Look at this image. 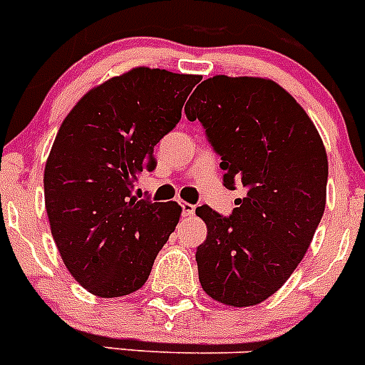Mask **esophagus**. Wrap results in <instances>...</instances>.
<instances>
[{
    "instance_id": "1",
    "label": "esophagus",
    "mask_w": 365,
    "mask_h": 365,
    "mask_svg": "<svg viewBox=\"0 0 365 365\" xmlns=\"http://www.w3.org/2000/svg\"><path fill=\"white\" fill-rule=\"evenodd\" d=\"M180 208H182V215L190 217V215L195 214V206L190 205V202H180Z\"/></svg>"
}]
</instances>
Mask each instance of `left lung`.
I'll return each instance as SVG.
<instances>
[{
    "mask_svg": "<svg viewBox=\"0 0 365 365\" xmlns=\"http://www.w3.org/2000/svg\"><path fill=\"white\" fill-rule=\"evenodd\" d=\"M206 130L222 185L247 190L230 217L195 214L208 234L195 261L202 291L230 307L265 302L291 278L325 210L327 153L302 106L272 80L208 78L185 108Z\"/></svg>",
    "mask_w": 365,
    "mask_h": 365,
    "instance_id": "obj_1",
    "label": "left lung"
}]
</instances>
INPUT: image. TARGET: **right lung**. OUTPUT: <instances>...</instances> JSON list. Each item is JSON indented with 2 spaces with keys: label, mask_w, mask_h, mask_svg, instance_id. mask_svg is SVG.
<instances>
[{
  "label": "right lung",
  "mask_w": 365,
  "mask_h": 365,
  "mask_svg": "<svg viewBox=\"0 0 365 365\" xmlns=\"http://www.w3.org/2000/svg\"><path fill=\"white\" fill-rule=\"evenodd\" d=\"M199 80L135 67L93 87L60 125L45 164V208L67 270L91 294L138 291L175 230L182 208L140 199L135 182L155 170L153 148Z\"/></svg>",
  "instance_id": "obj_1"
}]
</instances>
